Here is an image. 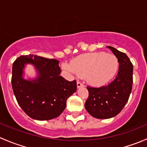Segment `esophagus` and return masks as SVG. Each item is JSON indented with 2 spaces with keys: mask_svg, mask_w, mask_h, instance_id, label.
I'll list each match as a JSON object with an SVG mask.
<instances>
[{
  "mask_svg": "<svg viewBox=\"0 0 147 147\" xmlns=\"http://www.w3.org/2000/svg\"><path fill=\"white\" fill-rule=\"evenodd\" d=\"M84 84H82L81 82H79V81H78V82H77V87H78V88H80V87H84Z\"/></svg>",
  "mask_w": 147,
  "mask_h": 147,
  "instance_id": "1",
  "label": "esophagus"
}]
</instances>
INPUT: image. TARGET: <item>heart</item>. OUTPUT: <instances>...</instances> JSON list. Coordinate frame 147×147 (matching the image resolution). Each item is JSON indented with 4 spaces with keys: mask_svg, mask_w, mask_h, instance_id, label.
<instances>
[{
    "mask_svg": "<svg viewBox=\"0 0 147 147\" xmlns=\"http://www.w3.org/2000/svg\"><path fill=\"white\" fill-rule=\"evenodd\" d=\"M64 67L80 77H86L90 84L100 87L107 84L116 75L119 61L115 55L105 52L87 53L76 57L71 65Z\"/></svg>",
    "mask_w": 147,
    "mask_h": 147,
    "instance_id": "b5f03b06",
    "label": "heart"
}]
</instances>
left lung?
<instances>
[{
	"instance_id": "left-lung-1",
	"label": "left lung",
	"mask_w": 147,
	"mask_h": 147,
	"mask_svg": "<svg viewBox=\"0 0 147 147\" xmlns=\"http://www.w3.org/2000/svg\"><path fill=\"white\" fill-rule=\"evenodd\" d=\"M119 61L117 75L112 82L100 87L87 86L89 97L84 107L90 115L97 119L117 116L129 100L133 82V65L125 53L107 46Z\"/></svg>"
}]
</instances>
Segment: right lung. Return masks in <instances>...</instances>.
I'll use <instances>...</instances> for the list:
<instances>
[{
  "instance_id": "right-lung-1",
  "label": "right lung",
  "mask_w": 147,
  "mask_h": 147,
  "mask_svg": "<svg viewBox=\"0 0 147 147\" xmlns=\"http://www.w3.org/2000/svg\"><path fill=\"white\" fill-rule=\"evenodd\" d=\"M35 66L38 76L34 80L23 79L24 65ZM59 61L28 55L18 57L13 64L12 87L18 103L30 117L50 120L61 115L66 102L77 90V82L66 80L60 76Z\"/></svg>"
}]
</instances>
